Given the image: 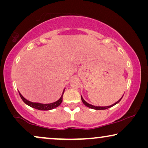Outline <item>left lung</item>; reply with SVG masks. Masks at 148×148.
<instances>
[{
	"label": "left lung",
	"instance_id": "8db88e82",
	"mask_svg": "<svg viewBox=\"0 0 148 148\" xmlns=\"http://www.w3.org/2000/svg\"><path fill=\"white\" fill-rule=\"evenodd\" d=\"M123 97H122V98H123ZM81 98H82V100L83 103H84V104L86 105V106H88V107H89V108H90L94 109V110H105V109L109 108H110V107H112L113 106H114V105H116V104H118V103L121 100V99H122V98H121L120 100L117 101L116 102H115L114 104L110 105V106H94V105H92V104H89V103H88V102H86V101L84 100V99L83 98V97L82 96H81Z\"/></svg>",
	"mask_w": 148,
	"mask_h": 148
}]
</instances>
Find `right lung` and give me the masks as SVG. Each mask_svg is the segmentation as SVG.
Segmentation results:
<instances>
[{
    "label": "right lung",
    "mask_w": 148,
    "mask_h": 148,
    "mask_svg": "<svg viewBox=\"0 0 148 148\" xmlns=\"http://www.w3.org/2000/svg\"><path fill=\"white\" fill-rule=\"evenodd\" d=\"M64 90H65V89H64L63 92H62V96L60 98L59 100H58L57 101H56V102H54L50 103V104H42V103L30 102V101L27 100V99L24 98L19 92V94L20 97H21V98L22 99V100L24 102V103L28 105V106H29L30 107H32V108L38 109V110H52V109L55 108L58 106H60V104H61V102H62V96H63Z\"/></svg>",
    "instance_id": "add662e5"
}]
</instances>
